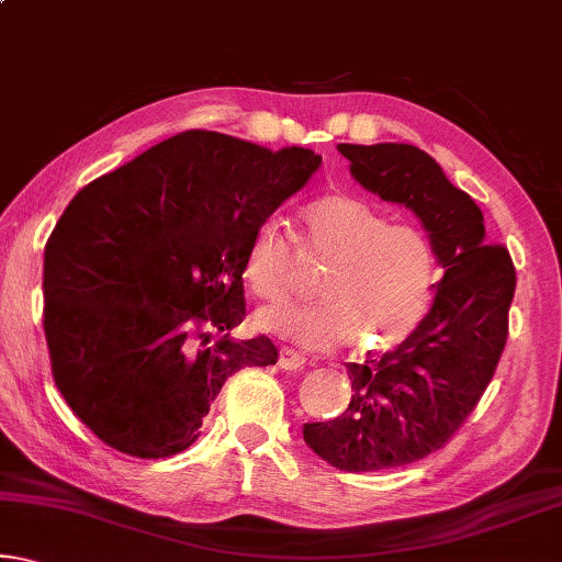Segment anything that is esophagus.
I'll return each mask as SVG.
<instances>
[{
    "instance_id": "obj_1",
    "label": "esophagus",
    "mask_w": 562,
    "mask_h": 562,
    "mask_svg": "<svg viewBox=\"0 0 562 562\" xmlns=\"http://www.w3.org/2000/svg\"><path fill=\"white\" fill-rule=\"evenodd\" d=\"M278 364L282 367V369H302L304 367V357L302 355H297V351L294 349H290V347H280V361Z\"/></svg>"
}]
</instances>
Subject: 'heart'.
Wrapping results in <instances>:
<instances>
[{
	"mask_svg": "<svg viewBox=\"0 0 562 562\" xmlns=\"http://www.w3.org/2000/svg\"><path fill=\"white\" fill-rule=\"evenodd\" d=\"M302 243L315 262L322 304L302 310H265L258 325L304 347H331L349 331L361 351L396 347L416 329L436 284V252L429 235L359 198L322 195L302 211ZM290 237L278 221H265L245 250L243 274L260 300L284 302L294 288Z\"/></svg>",
	"mask_w": 562,
	"mask_h": 562,
	"instance_id": "obj_1",
	"label": "heart"
}]
</instances>
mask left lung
Wrapping results in <instances>:
<instances>
[{
    "label": "left lung",
    "instance_id": "obj_1",
    "mask_svg": "<svg viewBox=\"0 0 562 562\" xmlns=\"http://www.w3.org/2000/svg\"><path fill=\"white\" fill-rule=\"evenodd\" d=\"M351 176L422 217L443 268L431 310L402 345L349 361L351 402L331 422L304 424V441L339 471L396 469L443 449L491 384L508 339L516 268L486 240L483 213L441 166L408 144H339Z\"/></svg>",
    "mask_w": 562,
    "mask_h": 562
}]
</instances>
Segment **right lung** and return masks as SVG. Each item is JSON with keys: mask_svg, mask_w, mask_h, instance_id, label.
Returning <instances> with one entry per match:
<instances>
[{"mask_svg": "<svg viewBox=\"0 0 562 562\" xmlns=\"http://www.w3.org/2000/svg\"><path fill=\"white\" fill-rule=\"evenodd\" d=\"M322 164L217 131H183L83 186L44 247V335L66 404L136 459L186 451L243 367L272 339L235 341L258 225ZM211 330H225L210 345Z\"/></svg>", "mask_w": 562, "mask_h": 562, "instance_id": "1", "label": "right lung"}]
</instances>
